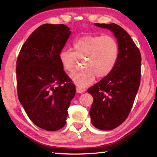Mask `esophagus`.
Listing matches in <instances>:
<instances>
[{
	"instance_id": "34e87169",
	"label": "esophagus",
	"mask_w": 157,
	"mask_h": 157,
	"mask_svg": "<svg viewBox=\"0 0 157 157\" xmlns=\"http://www.w3.org/2000/svg\"><path fill=\"white\" fill-rule=\"evenodd\" d=\"M84 91H85V89L84 88H82V87H80V86L76 87V91H77V93H78V94H81V93L84 92Z\"/></svg>"
}]
</instances>
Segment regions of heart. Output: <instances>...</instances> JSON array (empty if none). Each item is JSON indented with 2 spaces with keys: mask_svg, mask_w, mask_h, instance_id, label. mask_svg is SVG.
<instances>
[{
  "mask_svg": "<svg viewBox=\"0 0 157 157\" xmlns=\"http://www.w3.org/2000/svg\"><path fill=\"white\" fill-rule=\"evenodd\" d=\"M74 51L63 49L59 59L63 70L72 73L79 60H84L85 68L71 76L72 81L80 87H85L94 82L95 77L102 79L112 72L118 62L119 46L110 35H85L73 44Z\"/></svg>",
  "mask_w": 157,
  "mask_h": 157,
  "instance_id": "obj_1",
  "label": "heart"
}]
</instances>
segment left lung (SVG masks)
Masks as SVG:
<instances>
[{
	"instance_id": "8db88e82",
	"label": "left lung",
	"mask_w": 157,
	"mask_h": 157,
	"mask_svg": "<svg viewBox=\"0 0 157 157\" xmlns=\"http://www.w3.org/2000/svg\"><path fill=\"white\" fill-rule=\"evenodd\" d=\"M113 33L119 46L118 62L109 75L90 87L94 98L89 111L91 123L97 129L111 130L126 120L139 90L141 56L131 36L121 26L95 23Z\"/></svg>"
}]
</instances>
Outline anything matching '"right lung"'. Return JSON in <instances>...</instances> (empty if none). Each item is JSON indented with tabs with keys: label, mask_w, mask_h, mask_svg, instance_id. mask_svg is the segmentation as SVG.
I'll return each mask as SVG.
<instances>
[{
	"label": "right lung",
	"mask_w": 157,
	"mask_h": 157,
	"mask_svg": "<svg viewBox=\"0 0 157 157\" xmlns=\"http://www.w3.org/2000/svg\"><path fill=\"white\" fill-rule=\"evenodd\" d=\"M71 32L63 24H44L32 33L17 61L18 97L33 123L47 131L65 125L75 86L59 54Z\"/></svg>",
	"instance_id": "add662e5"
}]
</instances>
